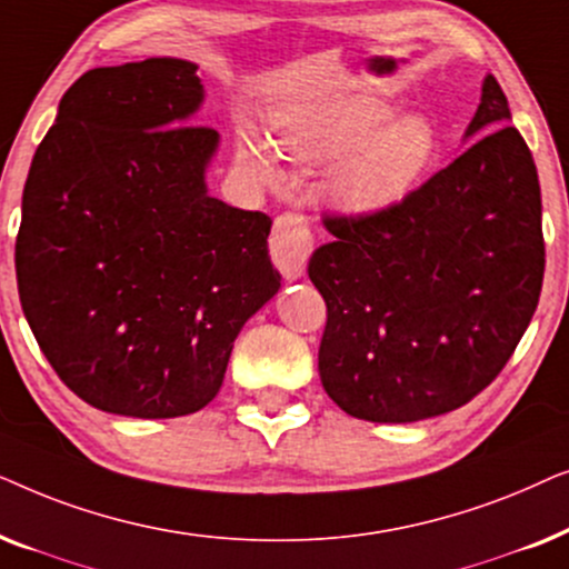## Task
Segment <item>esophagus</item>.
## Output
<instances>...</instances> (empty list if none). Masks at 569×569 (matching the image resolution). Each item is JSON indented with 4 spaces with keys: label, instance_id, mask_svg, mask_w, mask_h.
Instances as JSON below:
<instances>
[{
    "label": "esophagus",
    "instance_id": "obj_1",
    "mask_svg": "<svg viewBox=\"0 0 569 569\" xmlns=\"http://www.w3.org/2000/svg\"><path fill=\"white\" fill-rule=\"evenodd\" d=\"M271 261L282 271L284 279H298L306 271L308 256L313 251V232L308 217L300 212H282L274 220V230L269 238Z\"/></svg>",
    "mask_w": 569,
    "mask_h": 569
}]
</instances>
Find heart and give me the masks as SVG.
<instances>
[{"mask_svg": "<svg viewBox=\"0 0 569 569\" xmlns=\"http://www.w3.org/2000/svg\"><path fill=\"white\" fill-rule=\"evenodd\" d=\"M393 119L391 106L378 98H339L329 103L284 116L279 134L287 150L306 160L345 158L331 191L339 204L370 212L399 201L419 181L435 158L432 123L409 116L382 129ZM243 160L259 176H274L271 158L256 137L243 142Z\"/></svg>", "mask_w": 569, "mask_h": 569, "instance_id": "heart-1", "label": "heart"}]
</instances>
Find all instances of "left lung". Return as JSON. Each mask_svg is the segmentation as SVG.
Listing matches in <instances>:
<instances>
[{
    "mask_svg": "<svg viewBox=\"0 0 569 569\" xmlns=\"http://www.w3.org/2000/svg\"><path fill=\"white\" fill-rule=\"evenodd\" d=\"M487 74L469 150L368 214H323L308 277L326 300L318 372L339 409L419 422L485 391L516 352L543 279L531 150Z\"/></svg>",
    "mask_w": 569,
    "mask_h": 569,
    "instance_id": "1",
    "label": "left lung"
}]
</instances>
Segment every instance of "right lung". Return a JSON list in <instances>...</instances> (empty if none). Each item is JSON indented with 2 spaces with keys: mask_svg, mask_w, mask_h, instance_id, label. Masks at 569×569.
<instances>
[{
  "mask_svg": "<svg viewBox=\"0 0 569 569\" xmlns=\"http://www.w3.org/2000/svg\"><path fill=\"white\" fill-rule=\"evenodd\" d=\"M201 100L183 59L90 69L33 154L14 243L22 313L64 386L100 411L207 407L232 341L279 290L269 214L207 193L220 134L189 123Z\"/></svg>",
  "mask_w": 569,
  "mask_h": 569,
  "instance_id": "add662e5",
  "label": "right lung"
}]
</instances>
